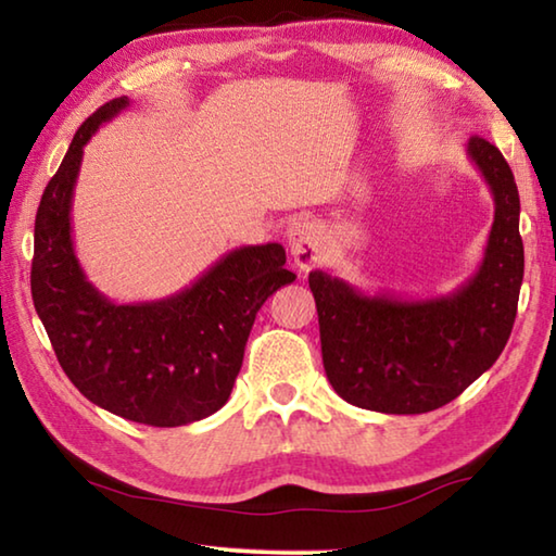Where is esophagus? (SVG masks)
Returning a JSON list of instances; mask_svg holds the SVG:
<instances>
[{
  "instance_id": "34e87169",
  "label": "esophagus",
  "mask_w": 556,
  "mask_h": 556,
  "mask_svg": "<svg viewBox=\"0 0 556 556\" xmlns=\"http://www.w3.org/2000/svg\"><path fill=\"white\" fill-rule=\"evenodd\" d=\"M287 242L291 257H294V265L301 271H308L318 262V255H321V225L308 218L291 223Z\"/></svg>"
}]
</instances>
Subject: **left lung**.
Instances as JSON below:
<instances>
[{
	"label": "left lung",
	"mask_w": 556,
	"mask_h": 556,
	"mask_svg": "<svg viewBox=\"0 0 556 556\" xmlns=\"http://www.w3.org/2000/svg\"><path fill=\"white\" fill-rule=\"evenodd\" d=\"M491 186L495 218L481 267L444 296L363 294L312 271L326 378L345 402L382 414H425L481 378L510 338L525 275L520 195L501 149L466 144Z\"/></svg>",
	"instance_id": "8db88e82"
}]
</instances>
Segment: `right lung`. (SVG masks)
<instances>
[{
    "label": "right lung",
    "mask_w": 556,
    "mask_h": 556,
    "mask_svg": "<svg viewBox=\"0 0 556 556\" xmlns=\"http://www.w3.org/2000/svg\"><path fill=\"white\" fill-rule=\"evenodd\" d=\"M115 98L83 122L46 186L34 225L31 296L63 372L86 397L149 427H184L228 402L260 306L296 279L279 242L223 255L191 287L115 304L90 285L73 250V188L83 147L122 110Z\"/></svg>",
    "instance_id": "right-lung-1"
}]
</instances>
